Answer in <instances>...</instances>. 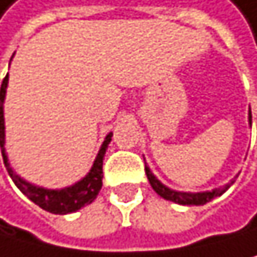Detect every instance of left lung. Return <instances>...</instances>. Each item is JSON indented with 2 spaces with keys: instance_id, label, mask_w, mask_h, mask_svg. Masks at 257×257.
I'll return each instance as SVG.
<instances>
[{
  "instance_id": "8db88e82",
  "label": "left lung",
  "mask_w": 257,
  "mask_h": 257,
  "mask_svg": "<svg viewBox=\"0 0 257 257\" xmlns=\"http://www.w3.org/2000/svg\"><path fill=\"white\" fill-rule=\"evenodd\" d=\"M248 119H249V124H251V110L248 113ZM146 174H147V179L152 185V189H154L160 197H163L165 200H169V201H174V203H179V205H195V206H200V205H205L208 201H211L216 197H221L222 193L230 187L233 184V181H230V184L224 185L221 189H214V190H209V192H198V193H190V192H176V190H171L169 187H166L165 184H161L157 177L154 176V173L150 171V168L146 166Z\"/></svg>"
}]
</instances>
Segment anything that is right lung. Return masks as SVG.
Listing matches in <instances>:
<instances>
[{
    "label": "right lung",
    "instance_id": "obj_1",
    "mask_svg": "<svg viewBox=\"0 0 257 257\" xmlns=\"http://www.w3.org/2000/svg\"><path fill=\"white\" fill-rule=\"evenodd\" d=\"M6 88H8V75L3 80L0 88V147L3 154V161L6 166L11 179L19 187V190L24 193L27 198H30L33 203H36L40 208L49 211L54 214H67V213H75V211L81 209L83 206L92 203L99 192L102 189V165H103V157H105V150L111 141L113 133H108L105 141H103L99 154L94 160V165L91 171L86 174L81 181L76 184L70 185V187L60 189V190H52V189H44V187H36V185L27 182L20 176L16 174L14 169L11 168L9 160L6 155V149H4V107L3 102L6 97Z\"/></svg>",
    "mask_w": 257,
    "mask_h": 257
}]
</instances>
